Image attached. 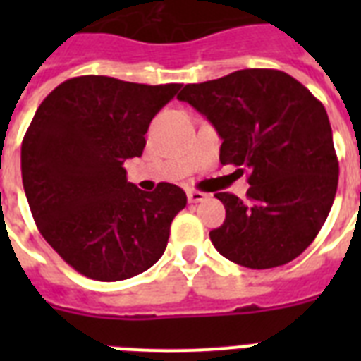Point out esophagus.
<instances>
[{
  "instance_id": "obj_1",
  "label": "esophagus",
  "mask_w": 361,
  "mask_h": 361,
  "mask_svg": "<svg viewBox=\"0 0 361 361\" xmlns=\"http://www.w3.org/2000/svg\"><path fill=\"white\" fill-rule=\"evenodd\" d=\"M187 198H189V202L191 204H198V202H204V200L208 198V195L202 191H189L187 192Z\"/></svg>"
}]
</instances>
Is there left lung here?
I'll list each match as a JSON object with an SVG mask.
<instances>
[{
  "label": "left lung",
  "mask_w": 361,
  "mask_h": 361,
  "mask_svg": "<svg viewBox=\"0 0 361 361\" xmlns=\"http://www.w3.org/2000/svg\"><path fill=\"white\" fill-rule=\"evenodd\" d=\"M221 136L219 161L247 172L249 202L217 192L225 223L209 240L251 269L283 266L317 238L336 198L339 163L326 109L296 78L275 69H241L187 84L178 95Z\"/></svg>",
  "instance_id": "8db88e82"
}]
</instances>
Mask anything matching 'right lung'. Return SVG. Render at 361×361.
I'll use <instances>...</instances> for the list:
<instances>
[{"label":"right lung","instance_id":"1","mask_svg":"<svg viewBox=\"0 0 361 361\" xmlns=\"http://www.w3.org/2000/svg\"><path fill=\"white\" fill-rule=\"evenodd\" d=\"M181 84L146 86L110 76H76L37 109L22 142V183L42 238L78 274L123 281L163 257L183 189L152 192L127 181L144 135Z\"/></svg>","mask_w":361,"mask_h":361}]
</instances>
